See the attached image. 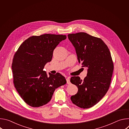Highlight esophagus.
Segmentation results:
<instances>
[{
    "label": "esophagus",
    "instance_id": "obj_1",
    "mask_svg": "<svg viewBox=\"0 0 129 129\" xmlns=\"http://www.w3.org/2000/svg\"><path fill=\"white\" fill-rule=\"evenodd\" d=\"M66 81H67V84L69 85V84H71V83H70V80H69V78H68L66 79Z\"/></svg>",
    "mask_w": 129,
    "mask_h": 129
}]
</instances>
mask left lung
<instances>
[{"mask_svg":"<svg viewBox=\"0 0 129 129\" xmlns=\"http://www.w3.org/2000/svg\"><path fill=\"white\" fill-rule=\"evenodd\" d=\"M68 37L75 47L79 63L88 68L83 81L79 77L71 78L70 82L78 88L71 100L80 108H89L99 102L109 88L114 69L111 53L101 39L86 33L70 34Z\"/></svg>","mask_w":129,"mask_h":129,"instance_id":"8db88e82","label":"left lung"}]
</instances>
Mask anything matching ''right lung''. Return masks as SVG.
Returning <instances> with one entry per match:
<instances>
[{
	"mask_svg": "<svg viewBox=\"0 0 129 129\" xmlns=\"http://www.w3.org/2000/svg\"><path fill=\"white\" fill-rule=\"evenodd\" d=\"M66 35L43 34L33 36L25 40L15 52L12 69L14 86L22 100L29 106L39 107L48 103L56 88L65 85L66 80L43 69L51 61L54 48Z\"/></svg>",
	"mask_w": 129,
	"mask_h": 129,
	"instance_id": "right-lung-1",
	"label": "right lung"
}]
</instances>
